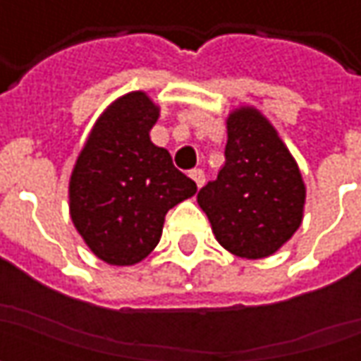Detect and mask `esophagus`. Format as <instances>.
Segmentation results:
<instances>
[{
    "label": "esophagus",
    "mask_w": 361,
    "mask_h": 361,
    "mask_svg": "<svg viewBox=\"0 0 361 361\" xmlns=\"http://www.w3.org/2000/svg\"><path fill=\"white\" fill-rule=\"evenodd\" d=\"M189 176H191V180L195 181L197 188H203V183H204V172H203V170H199V168H197V170H191V172H189Z\"/></svg>",
    "instance_id": "34e87169"
}]
</instances>
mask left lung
<instances>
[{
    "label": "left lung",
    "instance_id": "1",
    "mask_svg": "<svg viewBox=\"0 0 361 361\" xmlns=\"http://www.w3.org/2000/svg\"><path fill=\"white\" fill-rule=\"evenodd\" d=\"M226 162L197 203L216 242L243 259H265L300 228L305 183L279 131L253 106L230 111Z\"/></svg>",
    "mask_w": 361,
    "mask_h": 361
}]
</instances>
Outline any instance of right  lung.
I'll use <instances>...</instances> for the list:
<instances>
[{
  "mask_svg": "<svg viewBox=\"0 0 361 361\" xmlns=\"http://www.w3.org/2000/svg\"><path fill=\"white\" fill-rule=\"evenodd\" d=\"M160 108L147 92L119 96L96 119L69 180V214L104 263H139L160 242L166 212L197 193L150 141Z\"/></svg>",
  "mask_w": 361,
  "mask_h": 361,
  "instance_id": "add662e5",
  "label": "right lung"
}]
</instances>
